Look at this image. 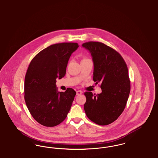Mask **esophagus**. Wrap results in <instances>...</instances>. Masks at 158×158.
I'll return each mask as SVG.
<instances>
[{"mask_svg": "<svg viewBox=\"0 0 158 158\" xmlns=\"http://www.w3.org/2000/svg\"><path fill=\"white\" fill-rule=\"evenodd\" d=\"M82 93V92L81 90H77L76 91V95H81Z\"/></svg>", "mask_w": 158, "mask_h": 158, "instance_id": "esophagus-1", "label": "esophagus"}]
</instances>
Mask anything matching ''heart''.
Masks as SVG:
<instances>
[{"label": "heart", "mask_w": 158, "mask_h": 158, "mask_svg": "<svg viewBox=\"0 0 158 158\" xmlns=\"http://www.w3.org/2000/svg\"><path fill=\"white\" fill-rule=\"evenodd\" d=\"M88 60V59H87V58H85V57H84V58H83L82 59L81 61H84V60Z\"/></svg>", "instance_id": "obj_1"}]
</instances>
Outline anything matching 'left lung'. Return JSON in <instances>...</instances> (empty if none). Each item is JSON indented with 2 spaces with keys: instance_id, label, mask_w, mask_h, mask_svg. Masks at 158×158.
Listing matches in <instances>:
<instances>
[{
  "instance_id": "1",
  "label": "left lung",
  "mask_w": 158,
  "mask_h": 158,
  "mask_svg": "<svg viewBox=\"0 0 158 158\" xmlns=\"http://www.w3.org/2000/svg\"><path fill=\"white\" fill-rule=\"evenodd\" d=\"M94 64L93 80L100 83L102 92L93 95L85 92L84 110L88 118L101 126L116 120L123 112L130 92L128 68L120 53L113 48L97 41L83 43Z\"/></svg>"
}]
</instances>
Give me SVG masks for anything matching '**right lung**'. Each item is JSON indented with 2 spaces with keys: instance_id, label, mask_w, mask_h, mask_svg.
I'll use <instances>...</instances> for the list:
<instances>
[{
  "instance_id": "1",
  "label": "right lung",
  "mask_w": 158,
  "mask_h": 158,
  "mask_svg": "<svg viewBox=\"0 0 158 158\" xmlns=\"http://www.w3.org/2000/svg\"><path fill=\"white\" fill-rule=\"evenodd\" d=\"M76 43L50 45L32 59L24 83V98L32 117L45 127H54L65 120L75 97L72 88L57 92L56 79L66 74L68 61L78 48Z\"/></svg>"
}]
</instances>
